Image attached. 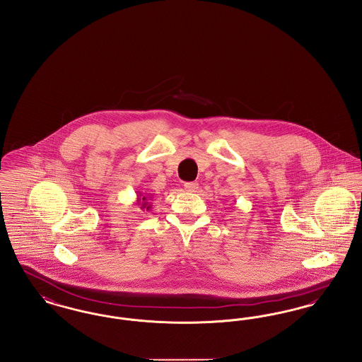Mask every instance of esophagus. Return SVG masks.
<instances>
[{"mask_svg":"<svg viewBox=\"0 0 362 362\" xmlns=\"http://www.w3.org/2000/svg\"><path fill=\"white\" fill-rule=\"evenodd\" d=\"M198 183H195V182H189V183H185V189L186 191H189V192H197V189H198Z\"/></svg>","mask_w":362,"mask_h":362,"instance_id":"34e87169","label":"esophagus"}]
</instances>
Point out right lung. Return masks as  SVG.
Listing matches in <instances>:
<instances>
[{
	"mask_svg": "<svg viewBox=\"0 0 362 362\" xmlns=\"http://www.w3.org/2000/svg\"><path fill=\"white\" fill-rule=\"evenodd\" d=\"M137 201H136V205L141 207V210H151L152 205L149 204L152 195L151 194H144L141 191H137Z\"/></svg>",
	"mask_w": 362,
	"mask_h": 362,
	"instance_id": "add662e5",
	"label": "right lung"
}]
</instances>
